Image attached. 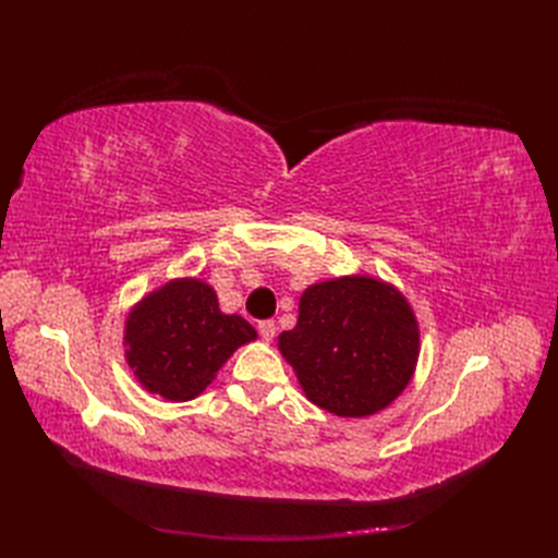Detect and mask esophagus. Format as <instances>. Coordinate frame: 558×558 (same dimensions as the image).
<instances>
[{
	"label": "esophagus",
	"instance_id": "1",
	"mask_svg": "<svg viewBox=\"0 0 558 558\" xmlns=\"http://www.w3.org/2000/svg\"><path fill=\"white\" fill-rule=\"evenodd\" d=\"M258 332H260V337H263V342H272V340H275V332H277L275 320H260V324H258Z\"/></svg>",
	"mask_w": 558,
	"mask_h": 558
}]
</instances>
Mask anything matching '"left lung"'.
Masks as SVG:
<instances>
[{"label":"left lung","mask_w":558,"mask_h":558,"mask_svg":"<svg viewBox=\"0 0 558 558\" xmlns=\"http://www.w3.org/2000/svg\"><path fill=\"white\" fill-rule=\"evenodd\" d=\"M279 351L302 393L335 416L363 418L391 404L414 377L421 332L410 300L373 275L307 286Z\"/></svg>","instance_id":"8db88e82"}]
</instances>
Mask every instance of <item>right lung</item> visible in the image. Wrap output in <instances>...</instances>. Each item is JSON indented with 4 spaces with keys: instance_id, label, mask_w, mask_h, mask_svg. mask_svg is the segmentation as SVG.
Instances as JSON below:
<instances>
[{
    "instance_id": "right-lung-1",
    "label": "right lung",
    "mask_w": 558,
    "mask_h": 558,
    "mask_svg": "<svg viewBox=\"0 0 558 558\" xmlns=\"http://www.w3.org/2000/svg\"><path fill=\"white\" fill-rule=\"evenodd\" d=\"M256 330L223 314L205 279L177 277L134 302L125 316V363L144 391L170 402L197 398Z\"/></svg>"
}]
</instances>
